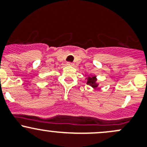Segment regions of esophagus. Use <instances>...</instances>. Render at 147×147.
I'll return each instance as SVG.
<instances>
[{"label": "esophagus", "mask_w": 147, "mask_h": 147, "mask_svg": "<svg viewBox=\"0 0 147 147\" xmlns=\"http://www.w3.org/2000/svg\"><path fill=\"white\" fill-rule=\"evenodd\" d=\"M67 65L69 66H74V63H71V62H68Z\"/></svg>", "instance_id": "34e87169"}]
</instances>
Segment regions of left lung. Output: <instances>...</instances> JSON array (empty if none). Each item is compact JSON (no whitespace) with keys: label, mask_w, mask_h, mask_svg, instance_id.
<instances>
[{"label":"left lung","mask_w":147,"mask_h":147,"mask_svg":"<svg viewBox=\"0 0 147 147\" xmlns=\"http://www.w3.org/2000/svg\"><path fill=\"white\" fill-rule=\"evenodd\" d=\"M86 84L87 85L90 86L92 87L93 88H96L98 86L99 84L97 82V78L96 76L95 75H91L90 76H88L87 78H86Z\"/></svg>","instance_id":"8db88e82"}]
</instances>
